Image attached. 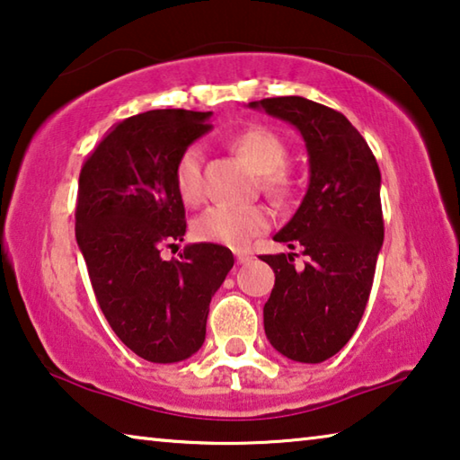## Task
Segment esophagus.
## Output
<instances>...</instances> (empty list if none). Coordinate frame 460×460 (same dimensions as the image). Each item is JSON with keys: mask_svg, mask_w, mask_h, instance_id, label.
<instances>
[{"mask_svg": "<svg viewBox=\"0 0 460 460\" xmlns=\"http://www.w3.org/2000/svg\"><path fill=\"white\" fill-rule=\"evenodd\" d=\"M235 260H237V263H247V261H252V253L243 252V249H235Z\"/></svg>", "mask_w": 460, "mask_h": 460, "instance_id": "obj_1", "label": "esophagus"}]
</instances>
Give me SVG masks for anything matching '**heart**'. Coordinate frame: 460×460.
<instances>
[{"label":"heart","instance_id":"obj_1","mask_svg":"<svg viewBox=\"0 0 460 460\" xmlns=\"http://www.w3.org/2000/svg\"><path fill=\"white\" fill-rule=\"evenodd\" d=\"M231 147L255 172L261 174V189L271 199L284 200L292 192V178L288 174L290 150L282 136L266 126H252L231 137ZM174 184L181 199L194 205L202 199V155L199 146L184 147L174 166ZM271 225L270 208L261 205L249 207H211L192 225L194 237L208 243L229 247L245 245L258 233Z\"/></svg>","mask_w":460,"mask_h":460}]
</instances>
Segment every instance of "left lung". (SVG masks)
<instances>
[{
	"mask_svg": "<svg viewBox=\"0 0 460 460\" xmlns=\"http://www.w3.org/2000/svg\"><path fill=\"white\" fill-rule=\"evenodd\" d=\"M284 119L306 142L310 182L298 211L274 239L302 247L294 255H261L276 284L263 306V329L292 361L321 363L337 355L359 326L384 243L381 174L367 142L345 115L305 97L249 103Z\"/></svg>",
	"mask_w": 460,
	"mask_h": 460,
	"instance_id": "obj_1",
	"label": "left lung"
}]
</instances>
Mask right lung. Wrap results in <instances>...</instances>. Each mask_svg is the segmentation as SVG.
Masks as SVG:
<instances>
[{
    "label": "right lung",
    "mask_w": 460,
    "mask_h": 460,
    "mask_svg": "<svg viewBox=\"0 0 460 460\" xmlns=\"http://www.w3.org/2000/svg\"><path fill=\"white\" fill-rule=\"evenodd\" d=\"M211 111L155 109L123 119L84 160L75 208L76 243L109 326L152 363L189 359L205 342L208 305L233 268L217 243L186 245L174 184L178 155L211 129Z\"/></svg>",
    "instance_id": "right-lung-1"
}]
</instances>
